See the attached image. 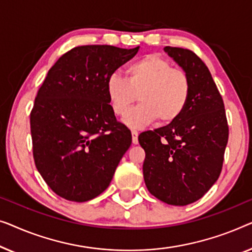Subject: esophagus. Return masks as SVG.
<instances>
[{"label": "esophagus", "mask_w": 252, "mask_h": 252, "mask_svg": "<svg viewBox=\"0 0 252 252\" xmlns=\"http://www.w3.org/2000/svg\"><path fill=\"white\" fill-rule=\"evenodd\" d=\"M131 134H132V143L134 145L138 144V131L137 130H131Z\"/></svg>", "instance_id": "esophagus-1"}]
</instances>
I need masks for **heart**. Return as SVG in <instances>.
Wrapping results in <instances>:
<instances>
[{
    "mask_svg": "<svg viewBox=\"0 0 252 252\" xmlns=\"http://www.w3.org/2000/svg\"><path fill=\"white\" fill-rule=\"evenodd\" d=\"M109 105L114 114L125 115L136 100L141 104L123 119L125 125L141 129L158 120L168 125L179 118L190 94L189 77L183 69L158 56L148 55L126 69V79L113 74L106 83Z\"/></svg>",
    "mask_w": 252,
    "mask_h": 252,
    "instance_id": "b5f03b06",
    "label": "heart"
}]
</instances>
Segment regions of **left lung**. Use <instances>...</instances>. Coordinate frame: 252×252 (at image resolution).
I'll return each mask as SVG.
<instances>
[{"mask_svg": "<svg viewBox=\"0 0 252 252\" xmlns=\"http://www.w3.org/2000/svg\"><path fill=\"white\" fill-rule=\"evenodd\" d=\"M164 51L189 77L190 94L182 115L138 137L144 148V179L152 195L171 205L201 198L222 169L228 125L224 101L200 57L189 49Z\"/></svg>", "mask_w": 252, "mask_h": 252, "instance_id": "8db88e82", "label": "left lung"}]
</instances>
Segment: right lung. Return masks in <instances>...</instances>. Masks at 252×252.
Masks as SVG:
<instances>
[{"instance_id":"add662e5","label":"right lung","mask_w":252,"mask_h":252,"mask_svg":"<svg viewBox=\"0 0 252 252\" xmlns=\"http://www.w3.org/2000/svg\"><path fill=\"white\" fill-rule=\"evenodd\" d=\"M133 49L81 45L49 69L31 112L35 165L60 197L92 200L107 189L132 137L116 120L106 83Z\"/></svg>"}]
</instances>
